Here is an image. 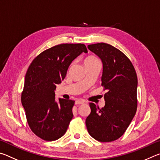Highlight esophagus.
I'll return each instance as SVG.
<instances>
[{
    "label": "esophagus",
    "instance_id": "34e87169",
    "mask_svg": "<svg viewBox=\"0 0 160 160\" xmlns=\"http://www.w3.org/2000/svg\"><path fill=\"white\" fill-rule=\"evenodd\" d=\"M84 104V101L81 99H78L75 101V104Z\"/></svg>",
    "mask_w": 160,
    "mask_h": 160
}]
</instances>
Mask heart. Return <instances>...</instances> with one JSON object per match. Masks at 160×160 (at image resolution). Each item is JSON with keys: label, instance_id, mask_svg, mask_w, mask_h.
<instances>
[{"label": "heart", "instance_id": "obj_1", "mask_svg": "<svg viewBox=\"0 0 160 160\" xmlns=\"http://www.w3.org/2000/svg\"><path fill=\"white\" fill-rule=\"evenodd\" d=\"M96 62H99L98 59L94 57V56H88L85 59V61L84 63L85 64H88V63H96Z\"/></svg>", "mask_w": 160, "mask_h": 160}]
</instances>
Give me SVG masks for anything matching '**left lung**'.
<instances>
[{"label": "left lung", "mask_w": 160, "mask_h": 160, "mask_svg": "<svg viewBox=\"0 0 160 160\" xmlns=\"http://www.w3.org/2000/svg\"><path fill=\"white\" fill-rule=\"evenodd\" d=\"M88 48L101 59L102 85L107 92L102 109L90 103L91 113L86 118V126L98 141H113L125 132L136 113L137 75L131 61L113 46L98 43Z\"/></svg>", "instance_id": "obj_1"}]
</instances>
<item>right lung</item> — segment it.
Returning <instances> with one entry per match:
<instances>
[{
    "label": "right lung",
    "instance_id": "1",
    "mask_svg": "<svg viewBox=\"0 0 160 160\" xmlns=\"http://www.w3.org/2000/svg\"><path fill=\"white\" fill-rule=\"evenodd\" d=\"M83 52L88 53L85 44H59L43 51L29 66L21 101L29 127L40 138L53 141L66 133L75 101H56L55 90L72 61Z\"/></svg>",
    "mask_w": 160,
    "mask_h": 160
}]
</instances>
